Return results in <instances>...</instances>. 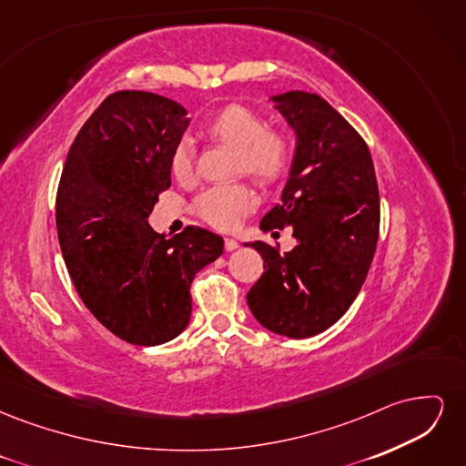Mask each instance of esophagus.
<instances>
[{"label":"esophagus","instance_id":"34e87169","mask_svg":"<svg viewBox=\"0 0 466 466\" xmlns=\"http://www.w3.org/2000/svg\"><path fill=\"white\" fill-rule=\"evenodd\" d=\"M237 247H238V241H237V238H231V237L225 238V250L231 252V250H235Z\"/></svg>","mask_w":466,"mask_h":466}]
</instances>
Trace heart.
<instances>
[{"label": "heart", "instance_id": "1", "mask_svg": "<svg viewBox=\"0 0 466 466\" xmlns=\"http://www.w3.org/2000/svg\"><path fill=\"white\" fill-rule=\"evenodd\" d=\"M200 134L218 146L237 151V168L260 187H276L291 168L293 146L288 132L268 126L262 115L245 105H228L211 115ZM171 173L177 180H190L194 149L180 142L171 155ZM257 196L245 185L216 187L196 200L198 216L218 229L229 231L255 209Z\"/></svg>", "mask_w": 466, "mask_h": 466}]
</instances>
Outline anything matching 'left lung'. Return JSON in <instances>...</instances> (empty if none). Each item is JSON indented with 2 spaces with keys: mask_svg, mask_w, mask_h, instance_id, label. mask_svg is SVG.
I'll return each instance as SVG.
<instances>
[{
  "mask_svg": "<svg viewBox=\"0 0 466 466\" xmlns=\"http://www.w3.org/2000/svg\"><path fill=\"white\" fill-rule=\"evenodd\" d=\"M272 101L298 142L281 204L260 229L291 228L298 247L279 255L264 241L250 243L266 272L247 303L264 329L311 338L348 311L370 272L379 238L377 178L368 144L322 96L288 91Z\"/></svg>",
  "mask_w": 466,
  "mask_h": 466,
  "instance_id": "left-lung-1",
  "label": "left lung"
}]
</instances>
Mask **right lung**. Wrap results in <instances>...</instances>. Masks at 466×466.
<instances>
[{
    "label": "right lung",
    "instance_id": "right-lung-1",
    "mask_svg": "<svg viewBox=\"0 0 466 466\" xmlns=\"http://www.w3.org/2000/svg\"><path fill=\"white\" fill-rule=\"evenodd\" d=\"M187 108L146 91L108 95L69 147L56 196L64 262L93 317L122 340L157 346L187 329L190 284L223 252L216 233L173 238L147 218L171 187Z\"/></svg>",
    "mask_w": 466,
    "mask_h": 466
}]
</instances>
